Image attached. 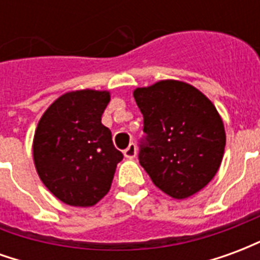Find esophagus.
<instances>
[{
	"label": "esophagus",
	"mask_w": 260,
	"mask_h": 260,
	"mask_svg": "<svg viewBox=\"0 0 260 260\" xmlns=\"http://www.w3.org/2000/svg\"><path fill=\"white\" fill-rule=\"evenodd\" d=\"M136 152H138V150H136V145L135 143H131L129 146L124 150V156L126 158H135Z\"/></svg>",
	"instance_id": "1"
}]
</instances>
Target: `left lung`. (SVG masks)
I'll return each mask as SVG.
<instances>
[{"mask_svg": "<svg viewBox=\"0 0 260 260\" xmlns=\"http://www.w3.org/2000/svg\"><path fill=\"white\" fill-rule=\"evenodd\" d=\"M146 145L139 163L153 184L174 199L203 189L220 169L225 147L223 119L209 99L181 80L136 87Z\"/></svg>", "mask_w": 260, "mask_h": 260, "instance_id": "left-lung-1", "label": "left lung"}]
</instances>
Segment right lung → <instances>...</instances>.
<instances>
[{
  "instance_id": "add662e5",
  "label": "right lung",
  "mask_w": 260,
  "mask_h": 260,
  "mask_svg": "<svg viewBox=\"0 0 260 260\" xmlns=\"http://www.w3.org/2000/svg\"><path fill=\"white\" fill-rule=\"evenodd\" d=\"M108 90L68 91L44 111L33 138V161L43 184L69 206L90 207L107 195L122 153L102 124Z\"/></svg>"
}]
</instances>
